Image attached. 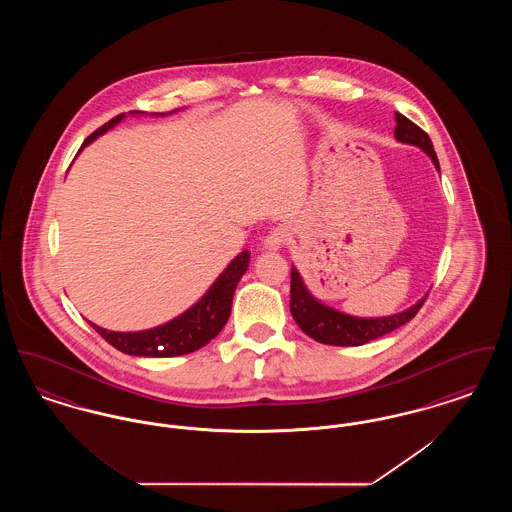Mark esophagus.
I'll use <instances>...</instances> for the list:
<instances>
[{
	"label": "esophagus",
	"instance_id": "esophagus-1",
	"mask_svg": "<svg viewBox=\"0 0 512 512\" xmlns=\"http://www.w3.org/2000/svg\"><path fill=\"white\" fill-rule=\"evenodd\" d=\"M286 240H288V232H286V228L276 226V228H272V230H270V234L265 238L263 247L268 249V251H276V249H280L282 245L286 244Z\"/></svg>",
	"mask_w": 512,
	"mask_h": 512
}]
</instances>
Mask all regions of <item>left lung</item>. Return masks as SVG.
<instances>
[{
  "instance_id": "8db88e82",
  "label": "left lung",
  "mask_w": 512,
  "mask_h": 512,
  "mask_svg": "<svg viewBox=\"0 0 512 512\" xmlns=\"http://www.w3.org/2000/svg\"><path fill=\"white\" fill-rule=\"evenodd\" d=\"M395 130L393 136L401 144L420 147L434 163L439 171V161L432 140L428 134L418 128L414 122L403 117L401 113H395ZM292 297H290V311L297 326L315 341L326 343V345H338V347H349V345H363L370 340L382 338L397 330L399 326L407 324L411 318L418 313V309L424 305V299H418L409 309L395 313L390 317L363 318L345 315L338 309H332L318 301L313 293L307 290L301 274L297 268L292 267Z\"/></svg>"
}]
</instances>
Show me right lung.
<instances>
[{
    "label": "right lung",
    "instance_id": "obj_1",
    "mask_svg": "<svg viewBox=\"0 0 512 512\" xmlns=\"http://www.w3.org/2000/svg\"><path fill=\"white\" fill-rule=\"evenodd\" d=\"M178 109L171 111L176 113ZM130 115H146L142 111H130ZM155 117H165L167 113H153ZM124 113L105 122L94 134L86 138V142L80 147V151L90 146L99 136H103L107 130L115 128L119 122L124 121ZM249 267V251L245 249L236 259L230 261V265L220 272L219 278L213 282V286L203 293L190 309H186L182 315L172 318L165 324H159L149 330L140 332H111L98 324L90 322L94 330L105 341H109L113 347H117L126 355L134 357H178L192 353L195 349H201L213 340L220 330L224 328L226 320L230 317L232 309V297L236 292L238 282L242 280L245 270Z\"/></svg>",
    "mask_w": 512,
    "mask_h": 512
}]
</instances>
